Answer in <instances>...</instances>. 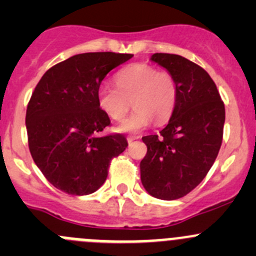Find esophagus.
I'll return each mask as SVG.
<instances>
[{
  "label": "esophagus",
  "instance_id": "obj_1",
  "mask_svg": "<svg viewBox=\"0 0 256 256\" xmlns=\"http://www.w3.org/2000/svg\"><path fill=\"white\" fill-rule=\"evenodd\" d=\"M138 138H138V136H128V144H132L134 141L138 140Z\"/></svg>",
  "mask_w": 256,
  "mask_h": 256
}]
</instances>
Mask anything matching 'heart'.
<instances>
[{
    "mask_svg": "<svg viewBox=\"0 0 256 256\" xmlns=\"http://www.w3.org/2000/svg\"><path fill=\"white\" fill-rule=\"evenodd\" d=\"M116 86L100 85L98 104L112 120L120 121L132 100L134 112L118 126L120 132H138L154 122L168 120L176 109L178 86L174 76L148 64H132L115 76Z\"/></svg>",
    "mask_w": 256,
    "mask_h": 256,
    "instance_id": "b5f03b06",
    "label": "heart"
}]
</instances>
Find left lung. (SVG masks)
Returning <instances> with one entry per match:
<instances>
[{"label": "left lung", "mask_w": 256, "mask_h": 256, "mask_svg": "<svg viewBox=\"0 0 256 256\" xmlns=\"http://www.w3.org/2000/svg\"><path fill=\"white\" fill-rule=\"evenodd\" d=\"M150 59L174 76L178 98L161 135L142 138L147 154L140 164L141 182L152 197L174 200L194 190L213 166L226 109L216 84L200 66L177 54L154 53Z\"/></svg>", "instance_id": "1"}]
</instances>
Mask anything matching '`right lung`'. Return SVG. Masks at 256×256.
Instances as JSON below:
<instances>
[{"instance_id":"obj_1","label":"right lung","mask_w":256,"mask_h":256,"mask_svg":"<svg viewBox=\"0 0 256 256\" xmlns=\"http://www.w3.org/2000/svg\"><path fill=\"white\" fill-rule=\"evenodd\" d=\"M112 52L82 53L52 66L36 86L26 114L33 161L58 190L92 194L104 184L112 158L128 147L120 134L102 136L110 118L98 104L106 74L132 58Z\"/></svg>"}]
</instances>
